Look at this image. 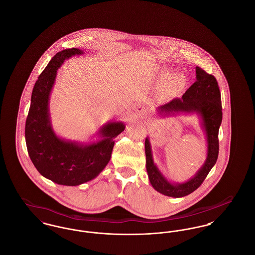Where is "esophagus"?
<instances>
[{
	"label": "esophagus",
	"instance_id": "1",
	"mask_svg": "<svg viewBox=\"0 0 255 255\" xmlns=\"http://www.w3.org/2000/svg\"><path fill=\"white\" fill-rule=\"evenodd\" d=\"M136 114H137V116H138V117L142 118V117H145L146 111L143 109L142 107H138V108L136 109Z\"/></svg>",
	"mask_w": 255,
	"mask_h": 255
}]
</instances>
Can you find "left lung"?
<instances>
[{
	"mask_svg": "<svg viewBox=\"0 0 255 255\" xmlns=\"http://www.w3.org/2000/svg\"><path fill=\"white\" fill-rule=\"evenodd\" d=\"M160 116L175 113L197 114L201 119V126L206 133L207 155L203 166L193 178L184 182H171L162 175L154 162L149 138H145L146 170L152 186L161 194L181 198L195 191L215 165L219 154L218 133L222 123V101L216 78L196 67V81L187 89L182 98H175L158 107Z\"/></svg>",
	"mask_w": 255,
	"mask_h": 255,
	"instance_id": "1",
	"label": "left lung"
}]
</instances>
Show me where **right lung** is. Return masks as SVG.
Segmentation results:
<instances>
[{
	"instance_id": "obj_1",
	"label": "right lung",
	"mask_w": 255,
	"mask_h": 255,
	"mask_svg": "<svg viewBox=\"0 0 255 255\" xmlns=\"http://www.w3.org/2000/svg\"><path fill=\"white\" fill-rule=\"evenodd\" d=\"M83 53L76 48L64 49L49 61L33 87L24 129L27 152L38 172L57 184L69 186L89 182L101 173L111 159L114 139L125 129L123 122H108L97 133L101 139L88 144L61 138L54 133L49 101L57 70L66 59Z\"/></svg>"
}]
</instances>
